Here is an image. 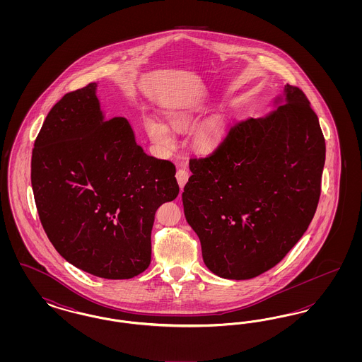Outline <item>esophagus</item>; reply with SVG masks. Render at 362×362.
I'll return each mask as SVG.
<instances>
[{
  "mask_svg": "<svg viewBox=\"0 0 362 362\" xmlns=\"http://www.w3.org/2000/svg\"><path fill=\"white\" fill-rule=\"evenodd\" d=\"M176 180H177L179 187L183 189L185 185L187 183V180H189V173L185 171V170H177V171H176Z\"/></svg>",
  "mask_w": 362,
  "mask_h": 362,
  "instance_id": "1",
  "label": "esophagus"
}]
</instances>
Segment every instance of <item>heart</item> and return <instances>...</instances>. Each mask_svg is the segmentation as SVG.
Masks as SVG:
<instances>
[{"label": "heart", "instance_id": "1", "mask_svg": "<svg viewBox=\"0 0 362 362\" xmlns=\"http://www.w3.org/2000/svg\"><path fill=\"white\" fill-rule=\"evenodd\" d=\"M167 118L173 127L183 129L192 124L197 119V111L194 108H173L167 112ZM144 129L157 146L168 148L173 144V134L167 124L158 121L155 117L146 115L144 118ZM223 139V126L220 122H211L195 132L192 145L201 152H210L218 146Z\"/></svg>", "mask_w": 362, "mask_h": 362}]
</instances>
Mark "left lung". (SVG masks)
I'll return each mask as SVG.
<instances>
[{"instance_id":"left-lung-1","label":"left lung","mask_w":362,"mask_h":362,"mask_svg":"<svg viewBox=\"0 0 362 362\" xmlns=\"http://www.w3.org/2000/svg\"><path fill=\"white\" fill-rule=\"evenodd\" d=\"M276 110L230 127L206 157L191 158L185 216L216 276L250 279L274 267L315 216L326 142L304 92L286 84Z\"/></svg>"}]
</instances>
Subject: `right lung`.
<instances>
[{
    "mask_svg": "<svg viewBox=\"0 0 362 362\" xmlns=\"http://www.w3.org/2000/svg\"><path fill=\"white\" fill-rule=\"evenodd\" d=\"M98 84L66 93L35 139L31 183L43 229L59 255L107 279L151 263L156 210L179 194L175 165L148 156L126 118L107 121Z\"/></svg>",
    "mask_w": 362,
    "mask_h": 362,
    "instance_id": "obj_1",
    "label": "right lung"
}]
</instances>
